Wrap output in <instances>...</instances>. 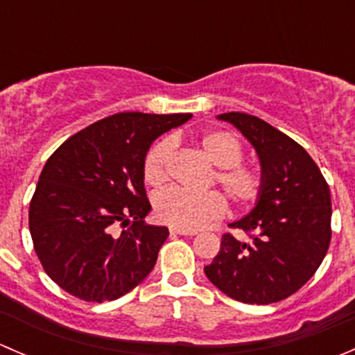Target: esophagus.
I'll return each mask as SVG.
<instances>
[{
  "instance_id": "obj_1",
  "label": "esophagus",
  "mask_w": 355,
  "mask_h": 355,
  "mask_svg": "<svg viewBox=\"0 0 355 355\" xmlns=\"http://www.w3.org/2000/svg\"><path fill=\"white\" fill-rule=\"evenodd\" d=\"M170 234L173 235H196V230H180V228H170Z\"/></svg>"
}]
</instances>
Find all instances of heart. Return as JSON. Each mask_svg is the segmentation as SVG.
<instances>
[{"label": "heart", "instance_id": "b5f03b06", "mask_svg": "<svg viewBox=\"0 0 355 355\" xmlns=\"http://www.w3.org/2000/svg\"><path fill=\"white\" fill-rule=\"evenodd\" d=\"M198 148L214 164L211 184H216L227 199L237 207H249L261 199L264 173L257 164L244 163V148L237 135L227 130H207L198 137ZM173 142L164 137L148 151L142 164V177L151 187H161L168 178ZM155 216L180 230H196L225 214L227 202L218 192L192 194L182 189H166L153 198Z\"/></svg>", "mask_w": 355, "mask_h": 355}]
</instances>
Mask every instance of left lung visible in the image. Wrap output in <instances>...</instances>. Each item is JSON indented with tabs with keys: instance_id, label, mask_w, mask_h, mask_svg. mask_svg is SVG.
I'll use <instances>...</instances> for the list:
<instances>
[{
	"instance_id": "8db88e82",
	"label": "left lung",
	"mask_w": 355,
	"mask_h": 355,
	"mask_svg": "<svg viewBox=\"0 0 355 355\" xmlns=\"http://www.w3.org/2000/svg\"><path fill=\"white\" fill-rule=\"evenodd\" d=\"M254 146L264 173L256 207L221 237L220 252L204 266L211 284L244 304H273L302 287L323 263L331 241V198L306 149L278 128L247 113L220 114Z\"/></svg>"
}]
</instances>
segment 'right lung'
Instances as JSON below:
<instances>
[{"label":"right lung","instance_id":"obj_1","mask_svg":"<svg viewBox=\"0 0 355 355\" xmlns=\"http://www.w3.org/2000/svg\"><path fill=\"white\" fill-rule=\"evenodd\" d=\"M191 116L111 114L49 156L31 199L28 228L42 268L58 287L105 302L151 273L168 228L144 221L151 204L142 164L156 137Z\"/></svg>","mask_w":355,"mask_h":355}]
</instances>
